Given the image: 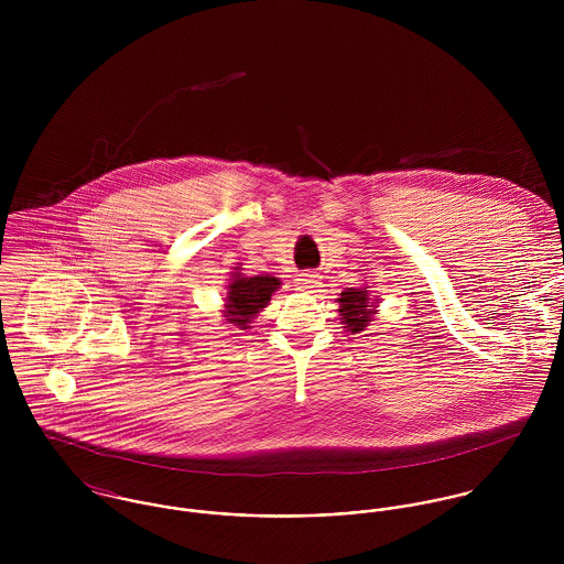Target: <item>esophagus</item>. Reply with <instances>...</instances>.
I'll return each instance as SVG.
<instances>
[{
  "label": "esophagus",
  "instance_id": "esophagus-1",
  "mask_svg": "<svg viewBox=\"0 0 564 564\" xmlns=\"http://www.w3.org/2000/svg\"><path fill=\"white\" fill-rule=\"evenodd\" d=\"M319 284H322L319 275H315V273H302L295 278V289L300 293H317Z\"/></svg>",
  "mask_w": 564,
  "mask_h": 564
}]
</instances>
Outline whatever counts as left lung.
Masks as SVG:
<instances>
[{
    "instance_id": "left-lung-1",
    "label": "left lung",
    "mask_w": 564,
    "mask_h": 564,
    "mask_svg": "<svg viewBox=\"0 0 564 564\" xmlns=\"http://www.w3.org/2000/svg\"><path fill=\"white\" fill-rule=\"evenodd\" d=\"M336 302L340 323L351 334L365 332L378 315V300H371L369 286L345 289Z\"/></svg>"
}]
</instances>
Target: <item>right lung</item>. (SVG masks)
Listing matches in <instances>:
<instances>
[{"mask_svg": "<svg viewBox=\"0 0 564 564\" xmlns=\"http://www.w3.org/2000/svg\"><path fill=\"white\" fill-rule=\"evenodd\" d=\"M280 278H273L269 273L264 275H242L241 267H235L228 293H226V304H224V317L226 322L237 325L239 329H249L251 319L258 317L262 308L271 302V295L280 289Z\"/></svg>", "mask_w": 564, "mask_h": 564, "instance_id": "1", "label": "right lung"}]
</instances>
